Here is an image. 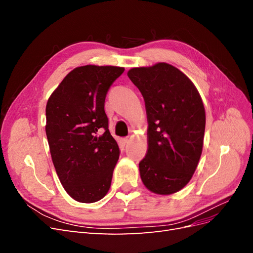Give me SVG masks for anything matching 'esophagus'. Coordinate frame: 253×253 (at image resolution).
<instances>
[{"instance_id": "esophagus-1", "label": "esophagus", "mask_w": 253, "mask_h": 253, "mask_svg": "<svg viewBox=\"0 0 253 253\" xmlns=\"http://www.w3.org/2000/svg\"><path fill=\"white\" fill-rule=\"evenodd\" d=\"M122 140H124V143H127L129 139H128V137H126V138H124Z\"/></svg>"}]
</instances>
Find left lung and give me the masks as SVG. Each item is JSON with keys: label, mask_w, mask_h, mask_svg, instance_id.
Listing matches in <instances>:
<instances>
[{"label": "left lung", "mask_w": 253, "mask_h": 253, "mask_svg": "<svg viewBox=\"0 0 253 253\" xmlns=\"http://www.w3.org/2000/svg\"><path fill=\"white\" fill-rule=\"evenodd\" d=\"M144 99L149 148L139 163L143 185L156 194L185 187L202 155L206 115L194 84L168 63L129 70Z\"/></svg>", "instance_id": "obj_1"}]
</instances>
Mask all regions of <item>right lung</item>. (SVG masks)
<instances>
[{"label": "right lung", "mask_w": 253, "mask_h": 253, "mask_svg": "<svg viewBox=\"0 0 253 253\" xmlns=\"http://www.w3.org/2000/svg\"><path fill=\"white\" fill-rule=\"evenodd\" d=\"M124 67L85 65L59 84L46 104L51 159L66 192L80 203H95L111 187L120 155L109 131L105 97Z\"/></svg>", "instance_id": "right-lung-1"}]
</instances>
